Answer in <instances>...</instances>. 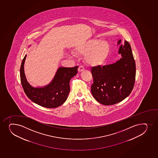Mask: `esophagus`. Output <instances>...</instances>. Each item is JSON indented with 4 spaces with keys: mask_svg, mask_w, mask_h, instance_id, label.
<instances>
[{
    "mask_svg": "<svg viewBox=\"0 0 158 158\" xmlns=\"http://www.w3.org/2000/svg\"><path fill=\"white\" fill-rule=\"evenodd\" d=\"M78 70L79 72H81V71L85 70V68H84V67L82 66H79V67H78Z\"/></svg>",
    "mask_w": 158,
    "mask_h": 158,
    "instance_id": "34e87169",
    "label": "esophagus"
}]
</instances>
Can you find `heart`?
<instances>
[{"label":"heart","instance_id":"1","mask_svg":"<svg viewBox=\"0 0 158 158\" xmlns=\"http://www.w3.org/2000/svg\"><path fill=\"white\" fill-rule=\"evenodd\" d=\"M110 47L105 41L97 42L94 40L84 41L78 44L73 49L77 55H85V60L91 66L103 64L109 55Z\"/></svg>","mask_w":158,"mask_h":158}]
</instances>
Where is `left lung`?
Instances as JSON below:
<instances>
[{"label":"left lung","instance_id":"1","mask_svg":"<svg viewBox=\"0 0 158 158\" xmlns=\"http://www.w3.org/2000/svg\"><path fill=\"white\" fill-rule=\"evenodd\" d=\"M121 40L118 42L121 43ZM119 53L122 58L113 64L91 68L94 83L92 94L98 102L105 105L120 102L132 91L136 78V64L131 45L125 41Z\"/></svg>","mask_w":158,"mask_h":158}]
</instances>
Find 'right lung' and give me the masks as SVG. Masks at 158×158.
<instances>
[{"instance_id":"1","label":"right lung","mask_w":158,"mask_h":158,"mask_svg":"<svg viewBox=\"0 0 158 158\" xmlns=\"http://www.w3.org/2000/svg\"><path fill=\"white\" fill-rule=\"evenodd\" d=\"M26 56V55L21 64L20 80L27 96L35 103L43 107L56 108L62 105L69 93L70 80L77 73L78 67H60L49 85L44 88H35L27 82L24 73Z\"/></svg>"}]
</instances>
